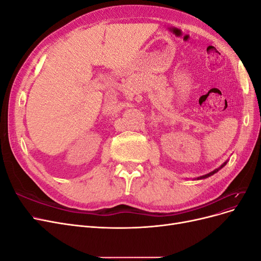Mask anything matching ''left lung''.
I'll return each mask as SVG.
<instances>
[{"label":"left lung","mask_w":261,"mask_h":261,"mask_svg":"<svg viewBox=\"0 0 261 261\" xmlns=\"http://www.w3.org/2000/svg\"><path fill=\"white\" fill-rule=\"evenodd\" d=\"M225 164H226V162H224V163H223L222 165H221V167H220L219 169H216L215 171H212V172H210V173H209V174H206V175H203V176H200V177H199V179H200V178H206V177H208V176H210V175H213V174H215V173H216V172H218V171H219V170H220L221 168H223Z\"/></svg>","instance_id":"8db88e82"}]
</instances>
